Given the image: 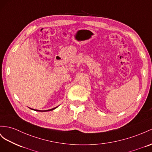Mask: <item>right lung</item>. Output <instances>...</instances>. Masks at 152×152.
Listing matches in <instances>:
<instances>
[{
	"label": "right lung",
	"mask_w": 152,
	"mask_h": 152,
	"mask_svg": "<svg viewBox=\"0 0 152 152\" xmlns=\"http://www.w3.org/2000/svg\"><path fill=\"white\" fill-rule=\"evenodd\" d=\"M53 108V109H50V110H54V108ZM37 111H40V110H37ZM45 111H48V110H45Z\"/></svg>",
	"instance_id": "1"
}]
</instances>
